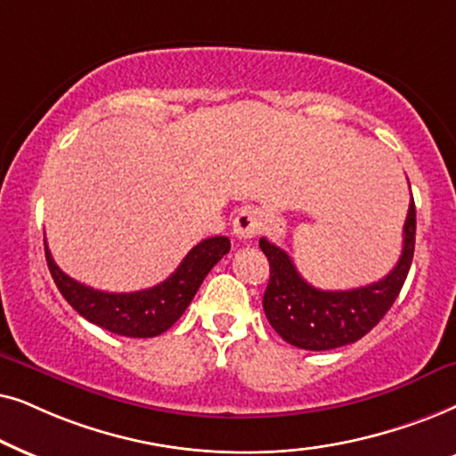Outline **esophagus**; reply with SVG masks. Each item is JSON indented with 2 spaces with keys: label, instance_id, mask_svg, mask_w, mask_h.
<instances>
[{
  "label": "esophagus",
  "instance_id": "34e87169",
  "mask_svg": "<svg viewBox=\"0 0 456 456\" xmlns=\"http://www.w3.org/2000/svg\"><path fill=\"white\" fill-rule=\"evenodd\" d=\"M263 229V218L256 210L241 208L233 221V233L240 240H252Z\"/></svg>",
  "mask_w": 456,
  "mask_h": 456
}]
</instances>
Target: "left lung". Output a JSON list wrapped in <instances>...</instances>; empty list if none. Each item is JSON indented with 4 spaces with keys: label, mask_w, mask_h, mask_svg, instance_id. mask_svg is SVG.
Returning <instances> with one entry per match:
<instances>
[{
    "label": "left lung",
    "mask_w": 456,
    "mask_h": 456,
    "mask_svg": "<svg viewBox=\"0 0 456 456\" xmlns=\"http://www.w3.org/2000/svg\"><path fill=\"white\" fill-rule=\"evenodd\" d=\"M415 200L411 196L396 266L379 281L344 291L313 288L281 248L260 238V250L271 266L263 308L273 330L302 350H331L361 339L384 319L403 289L415 254Z\"/></svg>",
    "instance_id": "obj_1"
}]
</instances>
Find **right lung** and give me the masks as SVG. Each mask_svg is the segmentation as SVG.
<instances>
[{
    "label": "right lung",
    "instance_id": "add662e5",
    "mask_svg": "<svg viewBox=\"0 0 456 456\" xmlns=\"http://www.w3.org/2000/svg\"><path fill=\"white\" fill-rule=\"evenodd\" d=\"M229 248H232V241L224 235L202 240L181 260L171 277L154 288L129 291V294H112V291L94 289L75 281L53 263L47 246L45 258L60 294L89 323L100 325L102 330L117 333V336L154 338L177 323L202 285L204 277L229 252Z\"/></svg>",
    "mask_w": 456,
    "mask_h": 456
}]
</instances>
